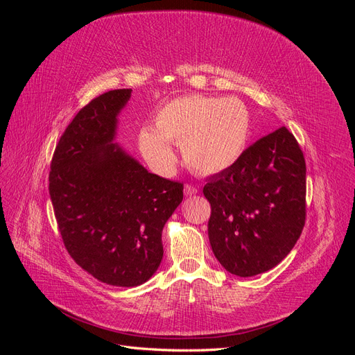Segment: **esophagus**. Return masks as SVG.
I'll use <instances>...</instances> for the list:
<instances>
[{
	"label": "esophagus",
	"mask_w": 355,
	"mask_h": 355,
	"mask_svg": "<svg viewBox=\"0 0 355 355\" xmlns=\"http://www.w3.org/2000/svg\"><path fill=\"white\" fill-rule=\"evenodd\" d=\"M184 191H185V196L192 197V196H196V194H197V192H198V188H197V187H194L192 184H187Z\"/></svg>",
	"instance_id": "obj_1"
}]
</instances>
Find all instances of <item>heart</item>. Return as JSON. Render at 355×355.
<instances>
[{
	"label": "heart",
	"mask_w": 355,
	"mask_h": 355,
	"mask_svg": "<svg viewBox=\"0 0 355 355\" xmlns=\"http://www.w3.org/2000/svg\"><path fill=\"white\" fill-rule=\"evenodd\" d=\"M153 128L139 135V148L149 163L168 168L175 161L171 145L182 148L185 163L200 175H216L239 163L249 148L253 120L237 98L191 94L167 102Z\"/></svg>",
	"instance_id": "1"
}]
</instances>
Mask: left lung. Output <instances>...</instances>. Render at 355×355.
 I'll use <instances>...</instances> for the list:
<instances>
[{
  "instance_id": "obj_1",
  "label": "left lung",
  "mask_w": 355,
  "mask_h": 355,
  "mask_svg": "<svg viewBox=\"0 0 355 355\" xmlns=\"http://www.w3.org/2000/svg\"><path fill=\"white\" fill-rule=\"evenodd\" d=\"M210 202L209 240L228 272L253 277L293 249L306 218L304 153L286 127L261 137L230 170L202 188Z\"/></svg>"
}]
</instances>
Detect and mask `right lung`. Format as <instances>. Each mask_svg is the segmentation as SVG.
Wrapping results in <instances>:
<instances>
[{
  "instance_id": "right-lung-1",
  "label": "right lung",
  "mask_w": 355,
  "mask_h": 355,
  "mask_svg": "<svg viewBox=\"0 0 355 355\" xmlns=\"http://www.w3.org/2000/svg\"><path fill=\"white\" fill-rule=\"evenodd\" d=\"M130 89L106 92L78 111L56 145L49 192L69 256L99 282L135 287L163 259L167 219L184 184L148 173L112 144Z\"/></svg>"
}]
</instances>
